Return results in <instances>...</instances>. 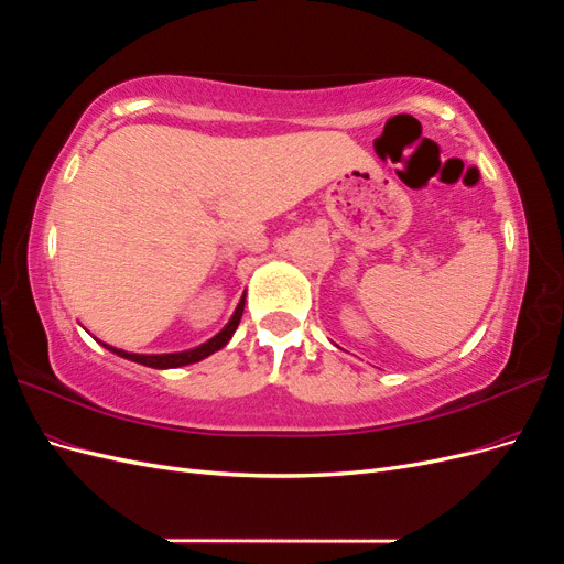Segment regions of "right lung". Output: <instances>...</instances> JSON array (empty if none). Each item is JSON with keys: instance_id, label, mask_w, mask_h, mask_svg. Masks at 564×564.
<instances>
[{"instance_id": "1", "label": "right lung", "mask_w": 564, "mask_h": 564, "mask_svg": "<svg viewBox=\"0 0 564 564\" xmlns=\"http://www.w3.org/2000/svg\"><path fill=\"white\" fill-rule=\"evenodd\" d=\"M245 299H247V294L240 299V303H237V308L230 315V319H228V324H226L224 329H220L216 336H212L209 340H204V344H199L195 348H187V350H178V352H129V350H122V348L108 346V344H104V340H98V338L96 340L104 348H108L110 352L124 357V360L139 362L143 367H152V369H178V367H185V365H195V362L204 360V357H209L216 350L228 346V340L232 338L237 324H240V319H242Z\"/></svg>"}]
</instances>
